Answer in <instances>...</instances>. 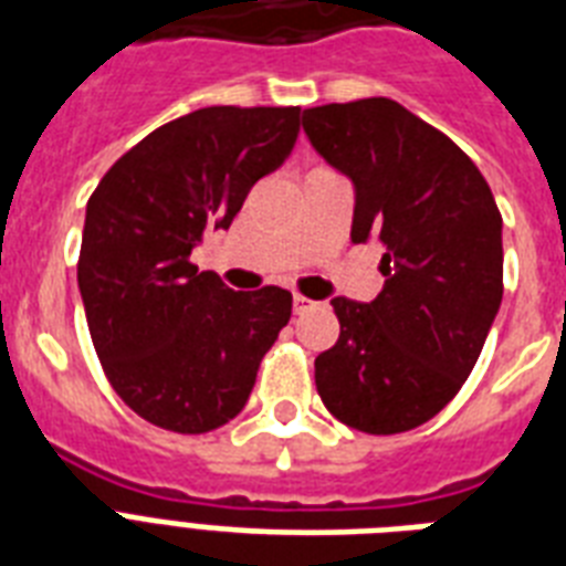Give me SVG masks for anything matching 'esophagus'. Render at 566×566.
<instances>
[{"label":"esophagus","instance_id":"1","mask_svg":"<svg viewBox=\"0 0 566 566\" xmlns=\"http://www.w3.org/2000/svg\"><path fill=\"white\" fill-rule=\"evenodd\" d=\"M312 301L310 297H301V295H295V301H292V310H295V315H304L306 310H312Z\"/></svg>","mask_w":566,"mask_h":566}]
</instances>
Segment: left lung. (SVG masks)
<instances>
[{"label": "left lung", "mask_w": 566, "mask_h": 566, "mask_svg": "<svg viewBox=\"0 0 566 566\" xmlns=\"http://www.w3.org/2000/svg\"><path fill=\"white\" fill-rule=\"evenodd\" d=\"M304 134L354 184L350 242L382 245L370 304L333 297L342 333L315 386L342 423L395 436L436 418L503 304V219L482 171L391 98L304 111Z\"/></svg>", "instance_id": "left-lung-1"}]
</instances>
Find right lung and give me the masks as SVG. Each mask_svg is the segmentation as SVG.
I'll list each match as a JSON object with an SVG mask.
<instances>
[{
    "label": "right lung",
    "mask_w": 566,
    "mask_h": 566,
    "mask_svg": "<svg viewBox=\"0 0 566 566\" xmlns=\"http://www.w3.org/2000/svg\"><path fill=\"white\" fill-rule=\"evenodd\" d=\"M301 107H201L113 163L87 201L78 289L98 361L139 418L180 436L245 409L292 295L233 292L189 254L228 230L297 143Z\"/></svg>",
    "instance_id": "1"
}]
</instances>
